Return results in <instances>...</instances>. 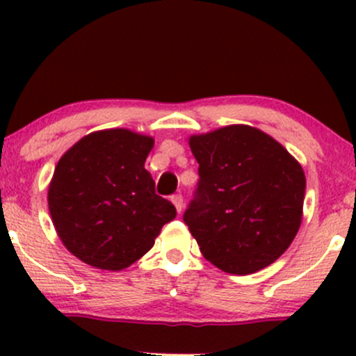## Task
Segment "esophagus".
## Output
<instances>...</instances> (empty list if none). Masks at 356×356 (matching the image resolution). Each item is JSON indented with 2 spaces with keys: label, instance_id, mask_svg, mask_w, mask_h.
<instances>
[{
  "label": "esophagus",
  "instance_id": "obj_1",
  "mask_svg": "<svg viewBox=\"0 0 356 356\" xmlns=\"http://www.w3.org/2000/svg\"><path fill=\"white\" fill-rule=\"evenodd\" d=\"M172 203H174L175 210L181 213L182 208H184V200H182V196L181 195H174V196H172Z\"/></svg>",
  "mask_w": 356,
  "mask_h": 356
}]
</instances>
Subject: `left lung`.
<instances>
[{"mask_svg": "<svg viewBox=\"0 0 356 356\" xmlns=\"http://www.w3.org/2000/svg\"><path fill=\"white\" fill-rule=\"evenodd\" d=\"M189 146L200 181L182 218L203 257L236 275L274 264L301 224L307 188L301 165L250 125L191 136Z\"/></svg>", "mask_w": 356, "mask_h": 356, "instance_id": "obj_1", "label": "left lung"}]
</instances>
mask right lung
Here are the masks:
<instances>
[{
    "instance_id": "obj_1",
    "label": "right lung",
    "mask_w": 356,
    "mask_h": 356,
    "mask_svg": "<svg viewBox=\"0 0 356 356\" xmlns=\"http://www.w3.org/2000/svg\"><path fill=\"white\" fill-rule=\"evenodd\" d=\"M153 138L129 129L91 132L60 158L48 189L58 238L74 257L122 270L148 253L177 211L145 168Z\"/></svg>"
}]
</instances>
